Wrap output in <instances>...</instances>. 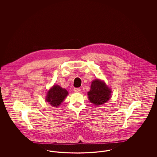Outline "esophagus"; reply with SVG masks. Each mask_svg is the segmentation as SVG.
Returning a JSON list of instances; mask_svg holds the SVG:
<instances>
[{"mask_svg": "<svg viewBox=\"0 0 157 157\" xmlns=\"http://www.w3.org/2000/svg\"><path fill=\"white\" fill-rule=\"evenodd\" d=\"M74 91L75 92L78 93V92H80V91H81V89H80L79 88H75L74 89Z\"/></svg>", "mask_w": 157, "mask_h": 157, "instance_id": "esophagus-1", "label": "esophagus"}]
</instances>
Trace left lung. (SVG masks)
I'll list each match as a JSON object with an SVG mask.
<instances>
[{
  "mask_svg": "<svg viewBox=\"0 0 157 157\" xmlns=\"http://www.w3.org/2000/svg\"><path fill=\"white\" fill-rule=\"evenodd\" d=\"M111 90L106 85L104 82L97 79L94 80L88 92L90 101L97 106L104 104L108 101L111 96Z\"/></svg>",
  "mask_w": 157,
  "mask_h": 157,
  "instance_id": "obj_1",
  "label": "left lung"
}]
</instances>
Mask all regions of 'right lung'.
<instances>
[{
  "instance_id": "add662e5",
  "label": "right lung",
  "mask_w": 157,
  "mask_h": 157,
  "mask_svg": "<svg viewBox=\"0 0 157 157\" xmlns=\"http://www.w3.org/2000/svg\"><path fill=\"white\" fill-rule=\"evenodd\" d=\"M68 92L65 89L59 85H55L48 90L46 97V101L53 107L59 106L67 97Z\"/></svg>"
}]
</instances>
